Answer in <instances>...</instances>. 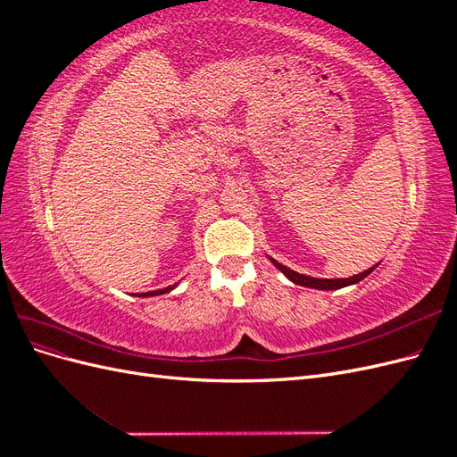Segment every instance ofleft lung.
<instances>
[{"label":"left lung","instance_id":"left-lung-1","mask_svg":"<svg viewBox=\"0 0 457 457\" xmlns=\"http://www.w3.org/2000/svg\"><path fill=\"white\" fill-rule=\"evenodd\" d=\"M371 270V269H370ZM370 270H366V272H361V274H356V276H353V278H347V280H318V278H309V276H299V274H295V272H292V270H286V274L287 276H292V280H295L297 284H305V286H309V287H320V289H336V287H341V286H347V284H353V282H358L361 278H364L366 274H370Z\"/></svg>","mask_w":457,"mask_h":457}]
</instances>
